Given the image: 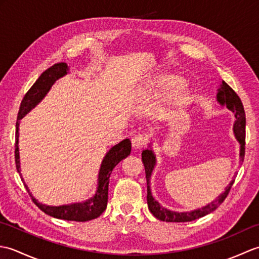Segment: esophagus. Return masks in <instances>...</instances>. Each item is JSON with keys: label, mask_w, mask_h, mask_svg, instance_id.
Returning <instances> with one entry per match:
<instances>
[{"label": "esophagus", "mask_w": 259, "mask_h": 259, "mask_svg": "<svg viewBox=\"0 0 259 259\" xmlns=\"http://www.w3.org/2000/svg\"><path fill=\"white\" fill-rule=\"evenodd\" d=\"M146 137L142 135H137L133 139H131V144H133V148L135 150H140L142 147L146 145Z\"/></svg>", "instance_id": "34e87169"}]
</instances>
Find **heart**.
Listing matches in <instances>:
<instances>
[{"mask_svg": "<svg viewBox=\"0 0 259 259\" xmlns=\"http://www.w3.org/2000/svg\"><path fill=\"white\" fill-rule=\"evenodd\" d=\"M186 87L184 78L175 74H162L158 78L157 83L153 89V93L157 97H164L175 92L169 99V106L175 111L186 108L191 102V95L188 91L181 90ZM178 92L176 93L175 91Z\"/></svg>", "mask_w": 259, "mask_h": 259, "instance_id": "b5f03b06", "label": "heart"}]
</instances>
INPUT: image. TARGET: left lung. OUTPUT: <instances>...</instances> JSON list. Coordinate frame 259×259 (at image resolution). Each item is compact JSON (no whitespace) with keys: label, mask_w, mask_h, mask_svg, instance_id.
I'll use <instances>...</instances> for the list:
<instances>
[{"label":"left lung","mask_w":259,"mask_h":259,"mask_svg":"<svg viewBox=\"0 0 259 259\" xmlns=\"http://www.w3.org/2000/svg\"><path fill=\"white\" fill-rule=\"evenodd\" d=\"M217 101L222 107H226L235 114L236 120L234 123V135H235V138L237 139V141L240 145V150H239L240 161L239 162H243L244 156H245V125H246L245 110H244L243 103H241V100L237 96V93H236L225 81L222 82L221 88L217 90ZM141 159H142V162H144L145 170H146L148 208H149V210L151 211L153 216H155L157 219H159V221H162V222H167V223L191 222L212 212L213 210H216L218 206L225 200V198L227 197L228 192L230 188H232V186L235 181V179L230 181L229 185L225 188V191L222 192L216 199L212 200L211 202H209L206 206L198 209H194V210H190V211H184V212L174 211L161 206L160 203H159L155 198L152 197V194H151L150 179H151L153 169H155L156 163H157L156 155L151 148V142L149 144V147H148L146 150L142 151Z\"/></svg>","instance_id":"8db88e82"}]
</instances>
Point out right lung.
I'll return each mask as SVG.
<instances>
[{"label":"right lung","mask_w":259,"mask_h":259,"mask_svg":"<svg viewBox=\"0 0 259 259\" xmlns=\"http://www.w3.org/2000/svg\"><path fill=\"white\" fill-rule=\"evenodd\" d=\"M69 73V67L67 63H57L52 65L51 68L46 70L35 83L31 87V89L26 92L23 100L21 102L20 110L18 113V121H16V134H15V164L18 172L20 174L22 181L24 183V179L21 174V163H20V152H19V130H20V120L29 113L33 108H35L40 103L50 91L52 85L56 83V81L62 78L65 74ZM131 152V141L129 139H124L118 145L113 146L110 149L106 156L103 157L100 170L98 175V187L96 194L89 199L82 202H74L70 205L62 206H48L45 203L38 202L34 197L32 196L29 187L24 183L29 195L35 205L41 209L43 212L58 219L71 222H88L91 219L98 218L100 214L106 210L108 203V190H109V180L113 168L126 158Z\"/></svg>","instance_id":"add662e5"}]
</instances>
